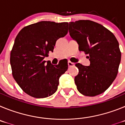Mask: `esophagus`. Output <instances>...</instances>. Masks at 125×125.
<instances>
[{"instance_id": "esophagus-1", "label": "esophagus", "mask_w": 125, "mask_h": 125, "mask_svg": "<svg viewBox=\"0 0 125 125\" xmlns=\"http://www.w3.org/2000/svg\"><path fill=\"white\" fill-rule=\"evenodd\" d=\"M68 66H69V67L73 66L74 65V62H71V61H68Z\"/></svg>"}]
</instances>
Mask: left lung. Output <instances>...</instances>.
<instances>
[{
  "label": "left lung",
  "instance_id": "obj_1",
  "mask_svg": "<svg viewBox=\"0 0 125 125\" xmlns=\"http://www.w3.org/2000/svg\"><path fill=\"white\" fill-rule=\"evenodd\" d=\"M71 37L79 45L90 61V65L80 63L74 78L80 93L94 96L106 90L115 79L121 61L119 43L115 35L101 24L89 20H79L69 24Z\"/></svg>",
  "mask_w": 125,
  "mask_h": 125
}]
</instances>
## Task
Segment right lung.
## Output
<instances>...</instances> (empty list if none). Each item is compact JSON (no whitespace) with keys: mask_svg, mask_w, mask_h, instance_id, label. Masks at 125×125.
I'll return each mask as SVG.
<instances>
[{"mask_svg":"<svg viewBox=\"0 0 125 125\" xmlns=\"http://www.w3.org/2000/svg\"><path fill=\"white\" fill-rule=\"evenodd\" d=\"M68 22L41 21L25 26L14 41L10 62L12 76L23 91L34 98L54 93L68 63L52 65L44 61L53 51L56 41L68 34Z\"/></svg>","mask_w":125,"mask_h":125,"instance_id":"add662e5","label":"right lung"}]
</instances>
